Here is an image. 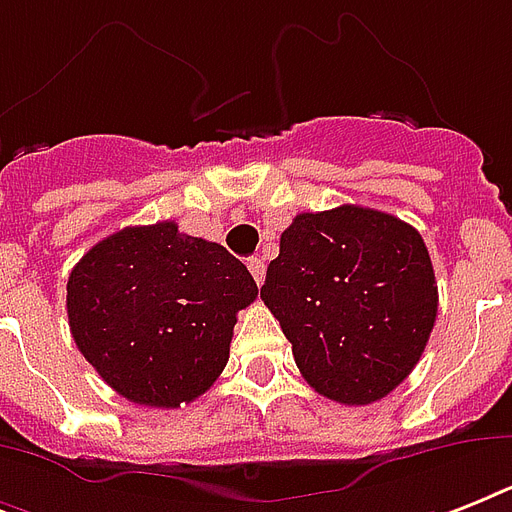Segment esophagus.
Listing matches in <instances>:
<instances>
[{
	"label": "esophagus",
	"instance_id": "1",
	"mask_svg": "<svg viewBox=\"0 0 512 512\" xmlns=\"http://www.w3.org/2000/svg\"><path fill=\"white\" fill-rule=\"evenodd\" d=\"M249 271H252V276H255L257 287H263L265 281V263L260 260V257H249Z\"/></svg>",
	"mask_w": 512,
	"mask_h": 512
}]
</instances>
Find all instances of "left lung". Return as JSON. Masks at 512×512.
Listing matches in <instances>:
<instances>
[{"label": "left lung", "mask_w": 512, "mask_h": 512, "mask_svg": "<svg viewBox=\"0 0 512 512\" xmlns=\"http://www.w3.org/2000/svg\"><path fill=\"white\" fill-rule=\"evenodd\" d=\"M260 297L308 385L348 406L380 401L409 377L438 313L417 228L356 204L297 215Z\"/></svg>", "instance_id": "8db88e82"}]
</instances>
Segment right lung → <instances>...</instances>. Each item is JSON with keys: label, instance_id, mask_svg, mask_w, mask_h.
<instances>
[{"label": "right lung", "instance_id": "add662e5", "mask_svg": "<svg viewBox=\"0 0 512 512\" xmlns=\"http://www.w3.org/2000/svg\"><path fill=\"white\" fill-rule=\"evenodd\" d=\"M68 327L95 372L132 404H191L228 364L236 313L257 297L247 265L177 223L130 225L68 276Z\"/></svg>", "mask_w": 512, "mask_h": 512}]
</instances>
